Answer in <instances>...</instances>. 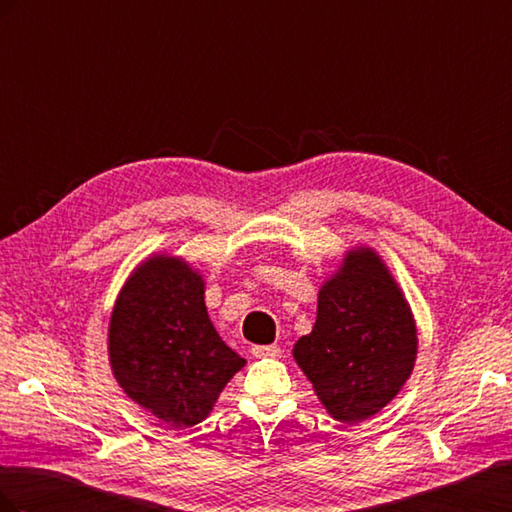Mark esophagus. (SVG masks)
<instances>
[{"label":"esophagus","instance_id":"esophagus-1","mask_svg":"<svg viewBox=\"0 0 512 512\" xmlns=\"http://www.w3.org/2000/svg\"><path fill=\"white\" fill-rule=\"evenodd\" d=\"M252 354L256 356V359H275V356L282 354V350L275 344L273 346H254Z\"/></svg>","mask_w":512,"mask_h":512}]
</instances>
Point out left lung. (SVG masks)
Here are the masks:
<instances>
[{
    "label": "left lung",
    "mask_w": 512,
    "mask_h": 512,
    "mask_svg": "<svg viewBox=\"0 0 512 512\" xmlns=\"http://www.w3.org/2000/svg\"><path fill=\"white\" fill-rule=\"evenodd\" d=\"M303 374L322 406L342 423L380 412L412 374L416 327L380 256L359 247L318 292V316L294 344Z\"/></svg>",
    "instance_id": "left-lung-1"
}]
</instances>
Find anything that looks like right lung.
Instances as JSON below:
<instances>
[{"instance_id": "obj_1", "label": "right lung", "mask_w": 512, "mask_h": 512, "mask_svg": "<svg viewBox=\"0 0 512 512\" xmlns=\"http://www.w3.org/2000/svg\"><path fill=\"white\" fill-rule=\"evenodd\" d=\"M108 356L126 395L179 429L205 421L245 365L213 329L203 277L173 256L145 260L121 288Z\"/></svg>"}]
</instances>
